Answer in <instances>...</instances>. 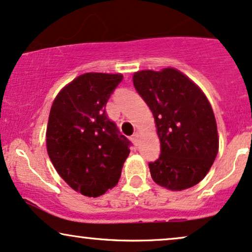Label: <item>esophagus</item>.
I'll return each mask as SVG.
<instances>
[{"label": "esophagus", "mask_w": 252, "mask_h": 252, "mask_svg": "<svg viewBox=\"0 0 252 252\" xmlns=\"http://www.w3.org/2000/svg\"><path fill=\"white\" fill-rule=\"evenodd\" d=\"M130 140H132V142L134 143L135 146L139 145V134L138 133H134L132 136H130Z\"/></svg>", "instance_id": "obj_1"}]
</instances>
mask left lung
Here are the masks:
<instances>
[{
    "instance_id": "left-lung-1",
    "label": "left lung",
    "mask_w": 252,
    "mask_h": 252,
    "mask_svg": "<svg viewBox=\"0 0 252 252\" xmlns=\"http://www.w3.org/2000/svg\"><path fill=\"white\" fill-rule=\"evenodd\" d=\"M133 84L154 116L161 155L149 163L156 184L182 191L210 171L219 150L212 106L197 84L175 68L141 70Z\"/></svg>"
}]
</instances>
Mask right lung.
Wrapping results in <instances>:
<instances>
[{"instance_id": "right-lung-1", "label": "right lung", "mask_w": 252, "mask_h": 252, "mask_svg": "<svg viewBox=\"0 0 252 252\" xmlns=\"http://www.w3.org/2000/svg\"><path fill=\"white\" fill-rule=\"evenodd\" d=\"M122 74L87 73L62 89L52 104L47 153L61 178L87 197L118 184L130 142L107 118L105 106Z\"/></svg>"}]
</instances>
